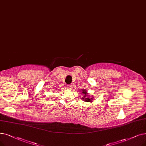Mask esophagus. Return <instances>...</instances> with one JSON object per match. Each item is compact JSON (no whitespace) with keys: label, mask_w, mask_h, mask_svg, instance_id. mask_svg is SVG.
<instances>
[{"label":"esophagus","mask_w":146,"mask_h":146,"mask_svg":"<svg viewBox=\"0 0 146 146\" xmlns=\"http://www.w3.org/2000/svg\"><path fill=\"white\" fill-rule=\"evenodd\" d=\"M72 88V85H67V88L68 89V90H71Z\"/></svg>","instance_id":"obj_1"}]
</instances>
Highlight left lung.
<instances>
[{
	"instance_id": "left-lung-1",
	"label": "left lung",
	"mask_w": 146,
	"mask_h": 146,
	"mask_svg": "<svg viewBox=\"0 0 146 146\" xmlns=\"http://www.w3.org/2000/svg\"><path fill=\"white\" fill-rule=\"evenodd\" d=\"M82 94H84V96H85V98H82V100H85V101H86V102H92V100H93V98H90L89 97V96H88L87 95V91H85V90H82ZM87 97H86V96Z\"/></svg>"
}]
</instances>
